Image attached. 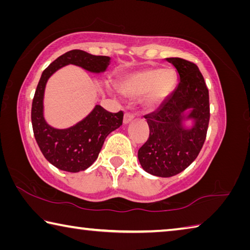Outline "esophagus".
I'll use <instances>...</instances> for the list:
<instances>
[{"mask_svg":"<svg viewBox=\"0 0 250 250\" xmlns=\"http://www.w3.org/2000/svg\"><path fill=\"white\" fill-rule=\"evenodd\" d=\"M133 118H134V116L132 115V113L126 112L125 115V117H124V124H125V125L130 124V122L133 120Z\"/></svg>","mask_w":250,"mask_h":250,"instance_id":"obj_1","label":"esophagus"}]
</instances>
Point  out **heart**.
Instances as JSON below:
<instances>
[{
    "mask_svg": "<svg viewBox=\"0 0 250 250\" xmlns=\"http://www.w3.org/2000/svg\"><path fill=\"white\" fill-rule=\"evenodd\" d=\"M177 75L171 67H149L134 72L121 81L119 89L122 96L135 99L142 96L145 108L160 105L174 89Z\"/></svg>",
    "mask_w": 250,
    "mask_h": 250,
    "instance_id": "b5f03b06",
    "label": "heart"
}]
</instances>
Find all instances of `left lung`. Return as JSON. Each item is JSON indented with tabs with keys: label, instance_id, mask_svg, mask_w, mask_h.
I'll use <instances>...</instances> for the list:
<instances>
[{
	"label": "left lung",
	"instance_id": "obj_1",
	"mask_svg": "<svg viewBox=\"0 0 250 250\" xmlns=\"http://www.w3.org/2000/svg\"><path fill=\"white\" fill-rule=\"evenodd\" d=\"M176 67L179 83L157 110L144 116L149 137L140 147L142 168L157 177H171L185 170L203 146L210 120L208 90L194 63L180 58H167ZM191 120L193 125L184 122Z\"/></svg>",
	"mask_w": 250,
	"mask_h": 250
}]
</instances>
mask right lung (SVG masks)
<instances>
[{"label":"right lung","instance_id":"obj_1","mask_svg":"<svg viewBox=\"0 0 250 250\" xmlns=\"http://www.w3.org/2000/svg\"><path fill=\"white\" fill-rule=\"evenodd\" d=\"M110 63L106 56H93L83 50H71L56 59L46 70L36 89L31 107V124L40 151L57 168L79 172L97 160L108 134L122 125L124 112L112 113L96 105L83 120L66 129H57L43 117V96L47 82L61 67L73 64L90 73H104Z\"/></svg>","mask_w":250,"mask_h":250}]
</instances>
